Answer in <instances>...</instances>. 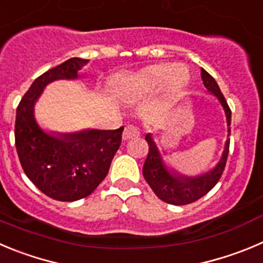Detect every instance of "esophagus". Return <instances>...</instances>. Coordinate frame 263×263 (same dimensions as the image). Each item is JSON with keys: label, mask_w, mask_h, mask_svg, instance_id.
I'll list each match as a JSON object with an SVG mask.
<instances>
[{"label": "esophagus", "mask_w": 263, "mask_h": 263, "mask_svg": "<svg viewBox=\"0 0 263 263\" xmlns=\"http://www.w3.org/2000/svg\"><path fill=\"white\" fill-rule=\"evenodd\" d=\"M139 136H140V128L137 126H135V124H128V126L124 128V132H123L124 140H129Z\"/></svg>", "instance_id": "esophagus-1"}]
</instances>
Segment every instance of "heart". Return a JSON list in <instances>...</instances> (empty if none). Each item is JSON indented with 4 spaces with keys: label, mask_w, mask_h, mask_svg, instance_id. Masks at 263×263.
Wrapping results in <instances>:
<instances>
[{
    "label": "heart",
    "mask_w": 263,
    "mask_h": 263,
    "mask_svg": "<svg viewBox=\"0 0 263 263\" xmlns=\"http://www.w3.org/2000/svg\"><path fill=\"white\" fill-rule=\"evenodd\" d=\"M190 79V71L185 66L154 65L132 75L120 76L117 82V90L123 98L134 101L156 90L165 80L171 90H179Z\"/></svg>",
    "instance_id": "obj_1"
}]
</instances>
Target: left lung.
Masks as SVG:
<instances>
[{
	"mask_svg": "<svg viewBox=\"0 0 263 263\" xmlns=\"http://www.w3.org/2000/svg\"><path fill=\"white\" fill-rule=\"evenodd\" d=\"M201 79H202L206 89L210 90L222 104L226 118H227L228 136H230L231 135V128H230L231 109L228 106L224 96L220 92L214 78L209 72H206L203 68H201ZM145 140L149 145V152L145 163H144L143 175L157 197L165 202L171 203V205H188V203L200 200L202 196L212 191L222 176L223 170L226 167V162H227L228 152H230V139H227L223 156L215 168L201 176L188 178V176L179 175L175 171H168L162 162L161 154H159L151 135H146Z\"/></svg>",
	"mask_w": 263,
	"mask_h": 263,
	"instance_id": "8db88e82",
	"label": "left lung"
}]
</instances>
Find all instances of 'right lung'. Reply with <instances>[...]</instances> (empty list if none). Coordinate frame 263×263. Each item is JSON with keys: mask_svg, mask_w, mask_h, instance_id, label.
I'll return each mask as SVG.
<instances>
[{"mask_svg": "<svg viewBox=\"0 0 263 263\" xmlns=\"http://www.w3.org/2000/svg\"><path fill=\"white\" fill-rule=\"evenodd\" d=\"M87 60L70 58L40 75L16 107L15 146L23 171L36 187L57 201L89 196L107 175L122 143L123 127L111 131L87 129L51 136L36 123L33 105L46 84L76 79Z\"/></svg>", "mask_w": 263, "mask_h": 263, "instance_id": "add662e5", "label": "right lung"}]
</instances>
